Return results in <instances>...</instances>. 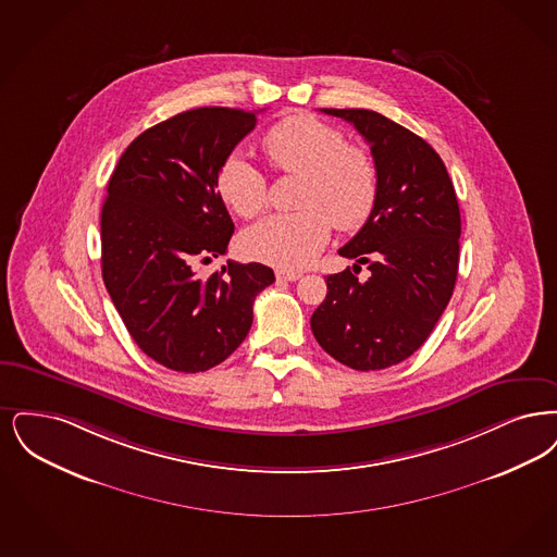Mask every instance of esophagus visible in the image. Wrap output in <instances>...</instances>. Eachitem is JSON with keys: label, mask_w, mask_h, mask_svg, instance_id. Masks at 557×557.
<instances>
[{"label": "esophagus", "mask_w": 557, "mask_h": 557, "mask_svg": "<svg viewBox=\"0 0 557 557\" xmlns=\"http://www.w3.org/2000/svg\"><path fill=\"white\" fill-rule=\"evenodd\" d=\"M299 276H301L299 272H289V270H278V272H276V278H278V281H289V283L297 281Z\"/></svg>", "instance_id": "obj_1"}]
</instances>
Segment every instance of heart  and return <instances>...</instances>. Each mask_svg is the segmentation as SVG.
Here are the masks:
<instances>
[{
	"mask_svg": "<svg viewBox=\"0 0 557 557\" xmlns=\"http://www.w3.org/2000/svg\"><path fill=\"white\" fill-rule=\"evenodd\" d=\"M262 149L276 172L299 174L297 212L272 214L243 235L249 258L281 270L306 268L337 231H356L370 216L379 176L362 147L347 146L331 124L289 116L268 128ZM222 201L242 218L267 208L264 172L243 156H231L218 172Z\"/></svg>",
	"mask_w": 557,
	"mask_h": 557,
	"instance_id": "b5f03b06",
	"label": "heart"
}]
</instances>
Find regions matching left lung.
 Here are the masks:
<instances>
[{
    "mask_svg": "<svg viewBox=\"0 0 557 557\" xmlns=\"http://www.w3.org/2000/svg\"><path fill=\"white\" fill-rule=\"evenodd\" d=\"M372 151L376 203L358 235L339 249L356 260L326 276L312 314L320 347L354 370L404 362L429 339L447 308L460 262V206L443 160L422 137L372 110H335ZM360 263L371 272L358 280Z\"/></svg>",
    "mask_w": 557,
    "mask_h": 557,
    "instance_id": "left-lung-1",
    "label": "left lung"
}]
</instances>
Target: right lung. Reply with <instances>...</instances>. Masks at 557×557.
Returning a JSON list of instances; mask_svg holds the SVG:
<instances>
[{
    "label": "right lung",
    "mask_w": 557,
    "mask_h": 557,
    "mask_svg": "<svg viewBox=\"0 0 557 557\" xmlns=\"http://www.w3.org/2000/svg\"><path fill=\"white\" fill-rule=\"evenodd\" d=\"M256 112L195 108L144 131L108 181L101 208V276L131 337L176 372L224 362L247 337L253 299L272 268L197 264L226 253L235 224L218 172L256 126Z\"/></svg>",
    "instance_id": "1"
}]
</instances>
